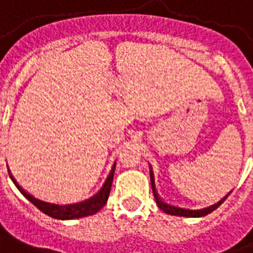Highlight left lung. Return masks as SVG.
<instances>
[{
	"label": "left lung",
	"instance_id": "obj_1",
	"mask_svg": "<svg viewBox=\"0 0 253 253\" xmlns=\"http://www.w3.org/2000/svg\"><path fill=\"white\" fill-rule=\"evenodd\" d=\"M150 181H151V188H153V194H154L155 198V203L158 205L160 209H162L165 213H168V214H171V216H182V217H203L209 214L211 212H213L214 209L220 207L224 201L226 200V197L229 196V193L226 194L225 197H222L218 203L213 204V205H209L207 208H201V209H189V208H181L177 207V205H171V204L165 203L164 200L160 197V194L157 192V189H155V179H154V173H153V169H151L150 166Z\"/></svg>",
	"mask_w": 253,
	"mask_h": 253
}]
</instances>
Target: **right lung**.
I'll return each mask as SVG.
<instances>
[{
    "instance_id": "right-lung-1",
    "label": "right lung",
    "mask_w": 253,
    "mask_h": 253,
    "mask_svg": "<svg viewBox=\"0 0 253 253\" xmlns=\"http://www.w3.org/2000/svg\"><path fill=\"white\" fill-rule=\"evenodd\" d=\"M115 165L117 162H114L111 168V171L108 173L107 178L104 181L103 186L98 190V193H95L93 196H91L87 200H83V201H79V203H72V204H55V203H48V201H44V200H40V198L32 196L31 193H28L27 190L17 184V181L14 179V177L10 173V170L7 168V171H9V175L12 178L13 184L16 185V188L21 192V194L24 197L29 200L33 205L36 208H39L41 212L45 213L49 217H53V218H57V220H75V218H80V217L91 216V214H95V213L100 211L106 203H107L108 196H110V190H111L112 185V178H114V171H115Z\"/></svg>"
}]
</instances>
